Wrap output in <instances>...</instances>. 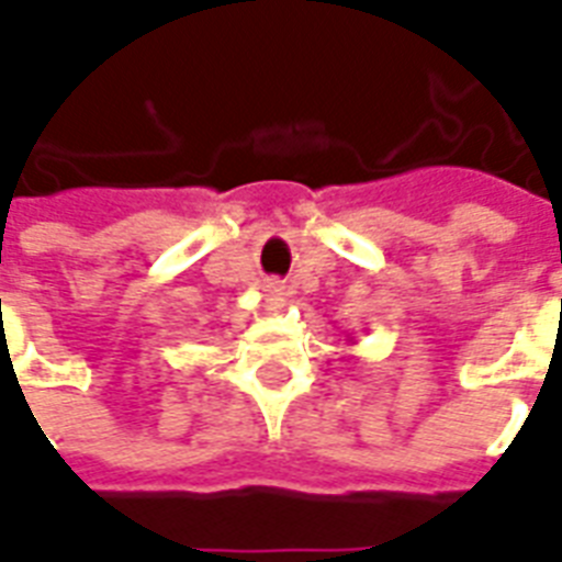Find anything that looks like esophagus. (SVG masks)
<instances>
[{"label": "esophagus", "instance_id": "esophagus-1", "mask_svg": "<svg viewBox=\"0 0 562 562\" xmlns=\"http://www.w3.org/2000/svg\"><path fill=\"white\" fill-rule=\"evenodd\" d=\"M265 297L271 303V310H280L282 303H285V291H282V285H277V282H268V285H265Z\"/></svg>", "mask_w": 562, "mask_h": 562}]
</instances>
